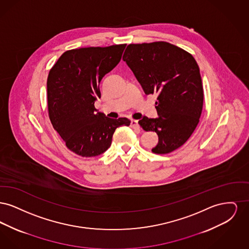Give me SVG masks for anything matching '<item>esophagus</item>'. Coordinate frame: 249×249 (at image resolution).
Here are the masks:
<instances>
[{"label":"esophagus","instance_id":"34e87169","mask_svg":"<svg viewBox=\"0 0 249 249\" xmlns=\"http://www.w3.org/2000/svg\"><path fill=\"white\" fill-rule=\"evenodd\" d=\"M130 125H131V127H132V128L140 130V126H139L138 120H136V119H131V120H130Z\"/></svg>","mask_w":249,"mask_h":249}]
</instances>
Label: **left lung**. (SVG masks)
Instances as JSON below:
<instances>
[{
    "mask_svg": "<svg viewBox=\"0 0 249 249\" xmlns=\"http://www.w3.org/2000/svg\"><path fill=\"white\" fill-rule=\"evenodd\" d=\"M122 59L144 93L157 94L158 117H142L138 122L159 136L152 152L167 154L178 149L196 129L202 110L203 89L196 60L167 42L130 44Z\"/></svg>",
    "mask_w": 249,
    "mask_h": 249,
    "instance_id": "obj_1",
    "label": "left lung"
}]
</instances>
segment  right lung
I'll return each mask as SVG.
<instances>
[{"instance_id": "obj_1", "label": "right lung", "mask_w": 249, "mask_h": 249, "mask_svg": "<svg viewBox=\"0 0 249 249\" xmlns=\"http://www.w3.org/2000/svg\"><path fill=\"white\" fill-rule=\"evenodd\" d=\"M126 45L82 48L64 52L49 71V119L66 146L89 158L110 147L116 129L129 126L126 118L110 119L94 107L100 82L119 64Z\"/></svg>"}]
</instances>
